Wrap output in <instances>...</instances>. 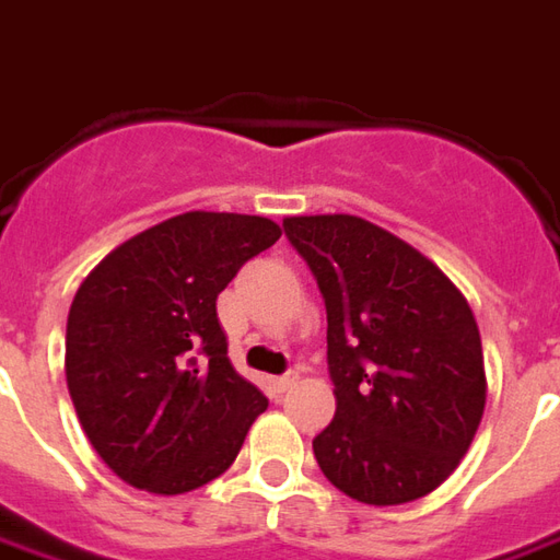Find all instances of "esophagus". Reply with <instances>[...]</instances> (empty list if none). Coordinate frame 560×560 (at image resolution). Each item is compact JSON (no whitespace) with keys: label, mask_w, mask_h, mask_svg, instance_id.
Masks as SVG:
<instances>
[{"label":"esophagus","mask_w":560,"mask_h":560,"mask_svg":"<svg viewBox=\"0 0 560 560\" xmlns=\"http://www.w3.org/2000/svg\"><path fill=\"white\" fill-rule=\"evenodd\" d=\"M296 378H300V375H296V373L279 375V378H272V388L279 390V394H284V390H291L293 385H296Z\"/></svg>","instance_id":"obj_1"}]
</instances>
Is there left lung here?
<instances>
[{"label": "left lung", "instance_id": "8db88e82", "mask_svg": "<svg viewBox=\"0 0 560 560\" xmlns=\"http://www.w3.org/2000/svg\"><path fill=\"white\" fill-rule=\"evenodd\" d=\"M327 308L336 416L312 440L348 498L397 506L443 485L485 412L479 327L424 254L354 214L288 218Z\"/></svg>", "mask_w": 560, "mask_h": 560}]
</instances>
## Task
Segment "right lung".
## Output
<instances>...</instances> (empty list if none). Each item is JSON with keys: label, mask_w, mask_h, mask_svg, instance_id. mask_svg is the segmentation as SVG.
<instances>
[{"label": "right lung", "mask_w": 560, "mask_h": 560, "mask_svg": "<svg viewBox=\"0 0 560 560\" xmlns=\"http://www.w3.org/2000/svg\"><path fill=\"white\" fill-rule=\"evenodd\" d=\"M279 224L187 212L144 230L78 288L66 382L96 455L132 488L185 494L236 460L269 400L226 358L214 300Z\"/></svg>", "instance_id": "right-lung-1"}]
</instances>
